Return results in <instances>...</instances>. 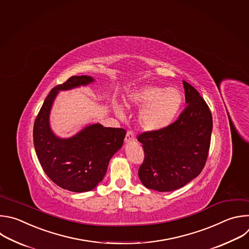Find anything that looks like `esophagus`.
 <instances>
[{"label":"esophagus","mask_w":249,"mask_h":249,"mask_svg":"<svg viewBox=\"0 0 249 249\" xmlns=\"http://www.w3.org/2000/svg\"><path fill=\"white\" fill-rule=\"evenodd\" d=\"M134 140H135L134 132L132 130H128L126 132V135H125V138H124L125 143H132V142H134Z\"/></svg>","instance_id":"obj_1"}]
</instances>
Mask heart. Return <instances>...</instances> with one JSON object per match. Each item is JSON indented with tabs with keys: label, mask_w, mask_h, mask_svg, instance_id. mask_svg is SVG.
I'll return each instance as SVG.
<instances>
[{
	"label": "heart",
	"mask_w": 249,
	"mask_h": 249,
	"mask_svg": "<svg viewBox=\"0 0 249 249\" xmlns=\"http://www.w3.org/2000/svg\"><path fill=\"white\" fill-rule=\"evenodd\" d=\"M183 101V95L177 87L163 88L145 85L131 91L126 96L128 106L140 109L138 122L142 128L157 131L168 127L176 119ZM116 114L123 118V108L114 107Z\"/></svg>",
	"instance_id": "b5f03b06"
}]
</instances>
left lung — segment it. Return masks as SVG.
Segmentation results:
<instances>
[{
    "label": "left lung",
    "instance_id": "8db88e82",
    "mask_svg": "<svg viewBox=\"0 0 249 249\" xmlns=\"http://www.w3.org/2000/svg\"><path fill=\"white\" fill-rule=\"evenodd\" d=\"M186 108L168 127L138 135L144 161L138 177L144 186L173 191L195 178L203 170L210 148L211 111L193 86L182 81Z\"/></svg>",
    "mask_w": 249,
    "mask_h": 249
}]
</instances>
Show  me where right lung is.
<instances>
[{
    "label": "right lung",
    "instance_id": "right-lung-1",
    "mask_svg": "<svg viewBox=\"0 0 249 249\" xmlns=\"http://www.w3.org/2000/svg\"><path fill=\"white\" fill-rule=\"evenodd\" d=\"M91 76H71L57 85L45 99L33 127L35 152L49 178L60 187L73 191H90L102 181L113 155L124 143V128L105 127L94 124L71 138L56 136L49 116L59 91L70 90L93 82Z\"/></svg>",
    "mask_w": 249,
    "mask_h": 249
}]
</instances>
